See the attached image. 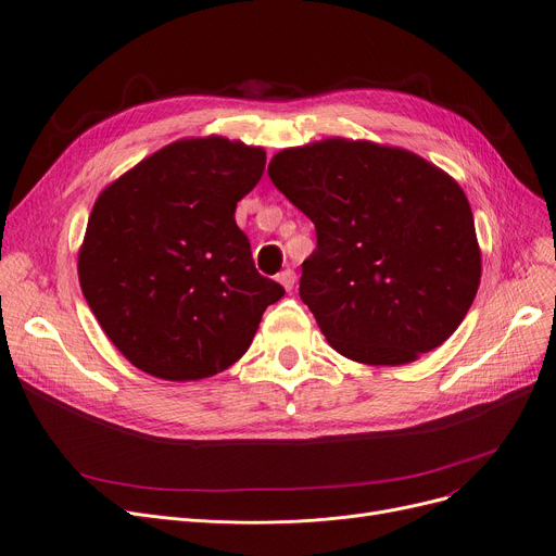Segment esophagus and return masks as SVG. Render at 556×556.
Wrapping results in <instances>:
<instances>
[{
	"instance_id": "obj_1",
	"label": "esophagus",
	"mask_w": 556,
	"mask_h": 556,
	"mask_svg": "<svg viewBox=\"0 0 556 556\" xmlns=\"http://www.w3.org/2000/svg\"><path fill=\"white\" fill-rule=\"evenodd\" d=\"M277 281H279L286 290H290V288L295 286V273L290 270V268H286L283 273H279V275H277Z\"/></svg>"
}]
</instances>
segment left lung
I'll return each instance as SVG.
<instances>
[{
    "label": "left lung",
    "instance_id": "left-lung-1",
    "mask_svg": "<svg viewBox=\"0 0 556 556\" xmlns=\"http://www.w3.org/2000/svg\"><path fill=\"white\" fill-rule=\"evenodd\" d=\"M268 175L315 225L300 298L338 354L394 367L453 336L482 254L471 204L446 170L399 146L329 137L279 151Z\"/></svg>",
    "mask_w": 556,
    "mask_h": 556
}]
</instances>
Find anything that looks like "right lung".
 <instances>
[{"instance_id": "1", "label": "right lung", "mask_w": 556, "mask_h": 556, "mask_svg": "<svg viewBox=\"0 0 556 556\" xmlns=\"http://www.w3.org/2000/svg\"><path fill=\"white\" fill-rule=\"evenodd\" d=\"M266 151L178 139L110 182L78 250V281L110 342L141 371L200 381L237 363L283 288L254 268L233 220Z\"/></svg>"}]
</instances>
